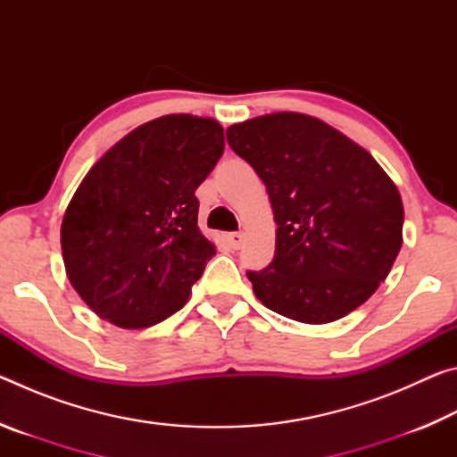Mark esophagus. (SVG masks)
I'll list each match as a JSON object with an SVG mask.
<instances>
[{"instance_id": "34e87169", "label": "esophagus", "mask_w": 457, "mask_h": 457, "mask_svg": "<svg viewBox=\"0 0 457 457\" xmlns=\"http://www.w3.org/2000/svg\"><path fill=\"white\" fill-rule=\"evenodd\" d=\"M242 242H244L242 231H231V234H228V244L234 247V250H237V247L242 245Z\"/></svg>"}]
</instances>
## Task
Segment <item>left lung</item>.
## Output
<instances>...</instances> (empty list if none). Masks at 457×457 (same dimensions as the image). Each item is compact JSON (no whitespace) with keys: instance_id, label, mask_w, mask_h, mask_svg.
<instances>
[{"instance_id":"left-lung-1","label":"left lung","mask_w":457,"mask_h":457,"mask_svg":"<svg viewBox=\"0 0 457 457\" xmlns=\"http://www.w3.org/2000/svg\"><path fill=\"white\" fill-rule=\"evenodd\" d=\"M226 133L264 181L278 226L274 260L247 272L260 303L306 324L367 303L403 244V201L383 167L303 112L264 114Z\"/></svg>"}]
</instances>
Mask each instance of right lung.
I'll use <instances>...</instances> for the list:
<instances>
[{
	"instance_id": "1",
	"label": "right lung",
	"mask_w": 457,
	"mask_h": 457,
	"mask_svg": "<svg viewBox=\"0 0 457 457\" xmlns=\"http://www.w3.org/2000/svg\"><path fill=\"white\" fill-rule=\"evenodd\" d=\"M218 120L167 114L130 130L66 207V276L100 319L146 328L187 303L215 245L197 228L195 189L223 154Z\"/></svg>"
}]
</instances>
